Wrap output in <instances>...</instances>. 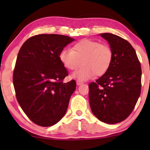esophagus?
<instances>
[{
    "instance_id": "obj_1",
    "label": "esophagus",
    "mask_w": 150,
    "mask_h": 150,
    "mask_svg": "<svg viewBox=\"0 0 150 150\" xmlns=\"http://www.w3.org/2000/svg\"><path fill=\"white\" fill-rule=\"evenodd\" d=\"M76 83H77V85H82L83 84V81H80V80H77V81H76Z\"/></svg>"
}]
</instances>
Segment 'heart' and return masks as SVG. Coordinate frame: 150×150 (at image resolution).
Wrapping results in <instances>:
<instances>
[{
  "label": "heart",
  "mask_w": 150,
  "mask_h": 150,
  "mask_svg": "<svg viewBox=\"0 0 150 150\" xmlns=\"http://www.w3.org/2000/svg\"><path fill=\"white\" fill-rule=\"evenodd\" d=\"M60 62L67 69H77L71 77L80 81H86L94 75H102L110 68L113 59L110 47L105 44L88 39L82 40L73 45L71 50L63 49L59 54Z\"/></svg>",
  "instance_id": "obj_1"
}]
</instances>
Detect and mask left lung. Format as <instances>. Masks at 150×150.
Wrapping results in <instances>:
<instances>
[{
	"label": "left lung",
	"instance_id": "1",
	"mask_svg": "<svg viewBox=\"0 0 150 150\" xmlns=\"http://www.w3.org/2000/svg\"><path fill=\"white\" fill-rule=\"evenodd\" d=\"M113 59L108 70L88 85L90 106L98 120L114 124L123 121L134 110L141 93V65L135 50L118 35L104 33Z\"/></svg>",
	"mask_w": 150,
	"mask_h": 150
}]
</instances>
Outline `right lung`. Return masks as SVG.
I'll use <instances>...</instances> for the list:
<instances>
[{"label":"right lung","instance_id":"1","mask_svg":"<svg viewBox=\"0 0 150 150\" xmlns=\"http://www.w3.org/2000/svg\"><path fill=\"white\" fill-rule=\"evenodd\" d=\"M74 39L59 34H40L25 42L18 54L13 84L18 102L33 122L47 127L65 115L76 88L59 54Z\"/></svg>","mask_w":150,"mask_h":150}]
</instances>
